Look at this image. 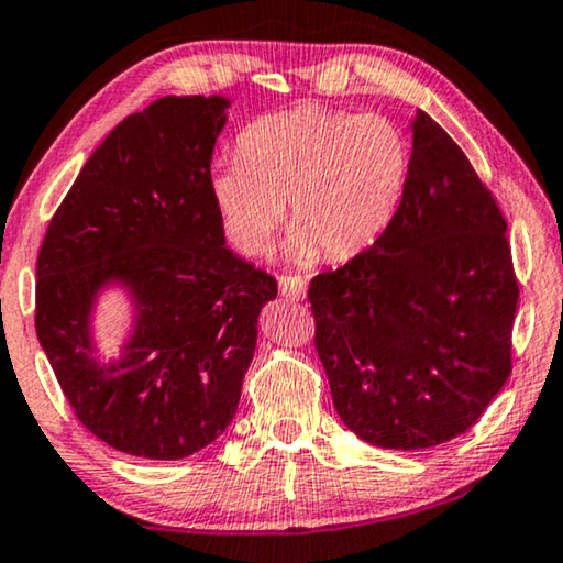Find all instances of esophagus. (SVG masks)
<instances>
[{"label": "esophagus", "mask_w": 563, "mask_h": 563, "mask_svg": "<svg viewBox=\"0 0 563 563\" xmlns=\"http://www.w3.org/2000/svg\"><path fill=\"white\" fill-rule=\"evenodd\" d=\"M280 296L288 300H303L306 298V280L300 275H283L278 280Z\"/></svg>", "instance_id": "obj_1"}]
</instances>
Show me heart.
I'll return each mask as SVG.
<instances>
[{
	"label": "heart",
	"instance_id": "obj_1",
	"mask_svg": "<svg viewBox=\"0 0 563 563\" xmlns=\"http://www.w3.org/2000/svg\"><path fill=\"white\" fill-rule=\"evenodd\" d=\"M408 173V137L393 120L300 104L252 122L209 188L242 255L267 252L285 203V257L308 265L319 252L350 260L369 250L393 224Z\"/></svg>",
	"mask_w": 563,
	"mask_h": 563
}]
</instances>
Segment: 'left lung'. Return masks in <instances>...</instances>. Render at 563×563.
<instances>
[{
  "mask_svg": "<svg viewBox=\"0 0 563 563\" xmlns=\"http://www.w3.org/2000/svg\"><path fill=\"white\" fill-rule=\"evenodd\" d=\"M410 134L393 224L308 288L339 418L395 451L437 446L479 421L510 375L518 308L493 194L429 114H416Z\"/></svg>",
  "mask_w": 563,
  "mask_h": 563,
  "instance_id": "left-lung-1",
  "label": "left lung"
}]
</instances>
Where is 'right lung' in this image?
Here are the masks:
<instances>
[{"instance_id": "add662e5", "label": "right lung", "mask_w": 563, "mask_h": 563, "mask_svg": "<svg viewBox=\"0 0 563 563\" xmlns=\"http://www.w3.org/2000/svg\"><path fill=\"white\" fill-rule=\"evenodd\" d=\"M227 97H165L107 134L47 227L35 331L78 421L117 451L184 459L240 406L271 275L227 247L211 155ZM120 289L131 331L100 354L98 300Z\"/></svg>"}]
</instances>
